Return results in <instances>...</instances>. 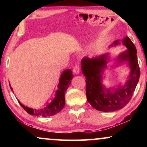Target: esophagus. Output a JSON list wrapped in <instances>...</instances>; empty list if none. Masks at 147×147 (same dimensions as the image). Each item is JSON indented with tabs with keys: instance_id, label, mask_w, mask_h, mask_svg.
Returning <instances> with one entry per match:
<instances>
[{
	"instance_id": "esophagus-1",
	"label": "esophagus",
	"mask_w": 147,
	"mask_h": 147,
	"mask_svg": "<svg viewBox=\"0 0 147 147\" xmlns=\"http://www.w3.org/2000/svg\"><path fill=\"white\" fill-rule=\"evenodd\" d=\"M79 71H80V69H79V67L78 65H75V67L73 68V72L76 75H77V74L79 73Z\"/></svg>"
}]
</instances>
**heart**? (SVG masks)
<instances>
[{"instance_id": "obj_1", "label": "heart", "mask_w": 147, "mask_h": 147, "mask_svg": "<svg viewBox=\"0 0 147 147\" xmlns=\"http://www.w3.org/2000/svg\"><path fill=\"white\" fill-rule=\"evenodd\" d=\"M93 50H94L93 47H90V48L88 49V51L89 52H92V51H93Z\"/></svg>"}]
</instances>
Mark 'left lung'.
I'll list each match as a JSON object with an SVG mask.
<instances>
[{"label": "left lung", "mask_w": 147, "mask_h": 147, "mask_svg": "<svg viewBox=\"0 0 147 147\" xmlns=\"http://www.w3.org/2000/svg\"><path fill=\"white\" fill-rule=\"evenodd\" d=\"M120 42L126 47V50L118 55L117 63L126 62L130 68L128 79L123 86L108 88L102 83L104 72L109 61V53L92 58L85 57L81 61L82 71L86 79L87 100L97 111L113 112L124 108L131 100L139 82L140 70L136 46L129 37L126 36L122 41H115L110 47L119 45Z\"/></svg>", "instance_id": "obj_1"}]
</instances>
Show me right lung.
Masks as SVG:
<instances>
[{
    "label": "right lung",
    "mask_w": 147,
    "mask_h": 147,
    "mask_svg": "<svg viewBox=\"0 0 147 147\" xmlns=\"http://www.w3.org/2000/svg\"><path fill=\"white\" fill-rule=\"evenodd\" d=\"M73 78L72 70L70 69H67L64 70L61 75L59 79V83L58 85V89L55 92V98L50 104L45 107L38 109H33L32 108L25 106L23 104L18 101L20 105L24 109L27 113L32 115H36L38 117H49V116L55 115L63 109L65 106V91L71 83V80ZM10 86V85H9ZM11 90L12 88L10 86Z\"/></svg>",
    "instance_id": "1"
}]
</instances>
